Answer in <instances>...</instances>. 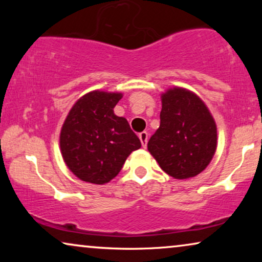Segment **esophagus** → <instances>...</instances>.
Wrapping results in <instances>:
<instances>
[{
	"mask_svg": "<svg viewBox=\"0 0 262 262\" xmlns=\"http://www.w3.org/2000/svg\"><path fill=\"white\" fill-rule=\"evenodd\" d=\"M139 139H141L143 148H146V144H148V132L144 131L142 134H139Z\"/></svg>",
	"mask_w": 262,
	"mask_h": 262,
	"instance_id": "34e87169",
	"label": "esophagus"
}]
</instances>
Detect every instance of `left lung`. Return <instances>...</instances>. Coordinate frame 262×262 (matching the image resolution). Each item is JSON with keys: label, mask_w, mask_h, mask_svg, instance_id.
<instances>
[{"label": "left lung", "mask_w": 262, "mask_h": 262, "mask_svg": "<svg viewBox=\"0 0 262 262\" xmlns=\"http://www.w3.org/2000/svg\"><path fill=\"white\" fill-rule=\"evenodd\" d=\"M161 101L160 127L149 139V152L171 178L195 177L216 152V121L205 102L186 88L167 89Z\"/></svg>", "instance_id": "1"}]
</instances>
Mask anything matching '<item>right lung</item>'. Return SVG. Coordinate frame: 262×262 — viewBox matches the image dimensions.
Instances as JSON below:
<instances>
[{
	"label": "right lung",
	"mask_w": 262,
	"mask_h": 262,
	"mask_svg": "<svg viewBox=\"0 0 262 262\" xmlns=\"http://www.w3.org/2000/svg\"><path fill=\"white\" fill-rule=\"evenodd\" d=\"M123 93L93 91L81 96L60 128V154L71 173L95 185L110 182L119 174L128 155L141 141L124 117L113 108Z\"/></svg>",
	"instance_id": "add662e5"
}]
</instances>
